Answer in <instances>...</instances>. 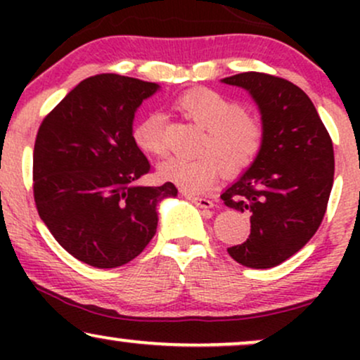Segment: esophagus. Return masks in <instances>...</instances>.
Wrapping results in <instances>:
<instances>
[{"label": "esophagus", "instance_id": "esophagus-1", "mask_svg": "<svg viewBox=\"0 0 360 360\" xmlns=\"http://www.w3.org/2000/svg\"><path fill=\"white\" fill-rule=\"evenodd\" d=\"M184 196L188 198L189 201H193V203L196 206H200V208H213V206H214V201L210 200V198L194 196V194H191V193H184Z\"/></svg>", "mask_w": 360, "mask_h": 360}]
</instances>
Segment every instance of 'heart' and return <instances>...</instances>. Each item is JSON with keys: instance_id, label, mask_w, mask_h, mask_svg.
<instances>
[{"instance_id": "1", "label": "heart", "mask_w": 360, "mask_h": 360, "mask_svg": "<svg viewBox=\"0 0 360 360\" xmlns=\"http://www.w3.org/2000/svg\"><path fill=\"white\" fill-rule=\"evenodd\" d=\"M176 108L203 128L196 157H172L160 166L164 179L189 193L212 188L221 167L229 174L245 171L257 159L266 127L257 113L243 110L235 98L210 88L186 91L177 96ZM134 140L140 150L162 157L167 152L166 115L155 110L134 127Z\"/></svg>"}]
</instances>
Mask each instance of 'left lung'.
Listing matches in <instances>:
<instances>
[{
  "label": "left lung",
  "mask_w": 360,
  "mask_h": 360,
  "mask_svg": "<svg viewBox=\"0 0 360 360\" xmlns=\"http://www.w3.org/2000/svg\"><path fill=\"white\" fill-rule=\"evenodd\" d=\"M223 82L249 91L266 127L257 159L221 194L226 206L250 214L249 238L226 250L242 266L269 269L303 249L321 225L333 143L308 94L288 79L242 72Z\"/></svg>",
  "instance_id": "1"
}]
</instances>
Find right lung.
<instances>
[{"instance_id": "obj_1", "label": "right lung", "mask_w": 360, "mask_h": 360, "mask_svg": "<svg viewBox=\"0 0 360 360\" xmlns=\"http://www.w3.org/2000/svg\"><path fill=\"white\" fill-rule=\"evenodd\" d=\"M159 86L118 74L81 81L40 123L34 147L37 212L62 249L98 269L130 262L157 230L172 183L137 186L150 162L131 135L135 110Z\"/></svg>"}]
</instances>
